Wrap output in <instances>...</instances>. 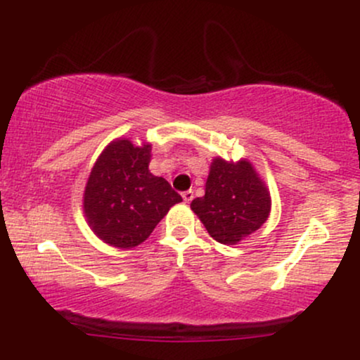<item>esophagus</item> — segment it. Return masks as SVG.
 Returning a JSON list of instances; mask_svg holds the SVG:
<instances>
[{"instance_id":"34e87169","label":"esophagus","mask_w":360,"mask_h":360,"mask_svg":"<svg viewBox=\"0 0 360 360\" xmlns=\"http://www.w3.org/2000/svg\"><path fill=\"white\" fill-rule=\"evenodd\" d=\"M193 198H194V194H193L191 189H189V191H184L183 193V200L186 201V203H189V201H191Z\"/></svg>"}]
</instances>
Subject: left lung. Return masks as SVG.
Listing matches in <instances>:
<instances>
[{
    "label": "left lung",
    "mask_w": 360,
    "mask_h": 360,
    "mask_svg": "<svg viewBox=\"0 0 360 360\" xmlns=\"http://www.w3.org/2000/svg\"><path fill=\"white\" fill-rule=\"evenodd\" d=\"M191 210L217 242L235 245L264 225L271 213V194L249 160L229 162L214 157L205 196Z\"/></svg>",
    "instance_id": "1"
}]
</instances>
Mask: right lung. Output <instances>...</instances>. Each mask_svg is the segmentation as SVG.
<instances>
[{
  "mask_svg": "<svg viewBox=\"0 0 360 360\" xmlns=\"http://www.w3.org/2000/svg\"><path fill=\"white\" fill-rule=\"evenodd\" d=\"M150 150V143L115 140L88 177L82 203L86 220L96 237L118 249L147 240L169 208L183 201L164 177L148 171Z\"/></svg>",
  "mask_w": 360,
  "mask_h": 360,
  "instance_id": "right-lung-1",
  "label": "right lung"
}]
</instances>
